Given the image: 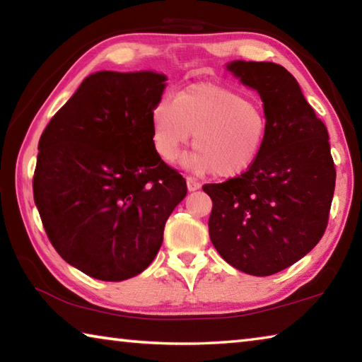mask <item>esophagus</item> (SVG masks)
I'll list each match as a JSON object with an SVG mask.
<instances>
[{
  "label": "esophagus",
  "instance_id": "obj_1",
  "mask_svg": "<svg viewBox=\"0 0 362 362\" xmlns=\"http://www.w3.org/2000/svg\"><path fill=\"white\" fill-rule=\"evenodd\" d=\"M187 188H188V192H196V189L201 188V185L198 180L193 179V177H187Z\"/></svg>",
  "mask_w": 362,
  "mask_h": 362
}]
</instances>
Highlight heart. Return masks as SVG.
<instances>
[{
	"instance_id": "1",
	"label": "heart",
	"mask_w": 362,
	"mask_h": 362,
	"mask_svg": "<svg viewBox=\"0 0 362 362\" xmlns=\"http://www.w3.org/2000/svg\"><path fill=\"white\" fill-rule=\"evenodd\" d=\"M153 146L164 161L182 155L193 136L187 166L231 179L246 173L260 156L268 118L259 100L225 84L198 83L159 100L151 110Z\"/></svg>"
}]
</instances>
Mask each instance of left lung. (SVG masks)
I'll return each instance as SVG.
<instances>
[{
    "label": "left lung",
    "mask_w": 362,
    "mask_h": 362,
    "mask_svg": "<svg viewBox=\"0 0 362 362\" xmlns=\"http://www.w3.org/2000/svg\"><path fill=\"white\" fill-rule=\"evenodd\" d=\"M226 70L259 93L268 132L246 173L203 187L212 199L209 236L231 267L269 276L305 257L326 231L335 188L329 134L284 66L233 60Z\"/></svg>",
    "instance_id": "obj_1"
}]
</instances>
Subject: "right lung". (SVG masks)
Listing matches in <instances>:
<instances>
[{"label": "right lung", "mask_w": 362, "mask_h": 362, "mask_svg": "<svg viewBox=\"0 0 362 362\" xmlns=\"http://www.w3.org/2000/svg\"><path fill=\"white\" fill-rule=\"evenodd\" d=\"M166 81L151 70L93 73L40 139L35 204L54 249L88 276L142 273L187 196L185 179L151 140V110Z\"/></svg>", "instance_id": "add662e5"}]
</instances>
